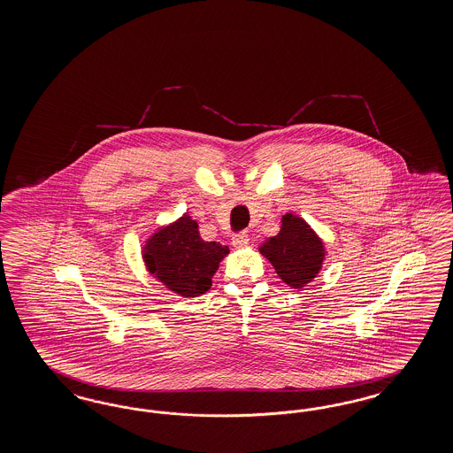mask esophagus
<instances>
[{
	"label": "esophagus",
	"mask_w": 453,
	"mask_h": 453,
	"mask_svg": "<svg viewBox=\"0 0 453 453\" xmlns=\"http://www.w3.org/2000/svg\"><path fill=\"white\" fill-rule=\"evenodd\" d=\"M233 244L235 248H246L250 244V237H248V234L233 235Z\"/></svg>",
	"instance_id": "obj_1"
}]
</instances>
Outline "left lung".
<instances>
[{"label":"left lung","instance_id":"8db88e82","mask_svg":"<svg viewBox=\"0 0 453 453\" xmlns=\"http://www.w3.org/2000/svg\"><path fill=\"white\" fill-rule=\"evenodd\" d=\"M283 283L293 290H303L322 272L326 242L307 220L287 212L281 218L278 234L266 237L257 248Z\"/></svg>","mask_w":453,"mask_h":453}]
</instances>
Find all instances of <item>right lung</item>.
I'll list each match as a JSON object with an SVG mask.
<instances>
[{
  "instance_id": "1",
  "label": "right lung",
  "mask_w": 453,
  "mask_h": 453,
  "mask_svg": "<svg viewBox=\"0 0 453 453\" xmlns=\"http://www.w3.org/2000/svg\"><path fill=\"white\" fill-rule=\"evenodd\" d=\"M227 254V246L200 237L199 224L188 214L157 227L142 246L146 272L181 298H196L211 290Z\"/></svg>"
}]
</instances>
